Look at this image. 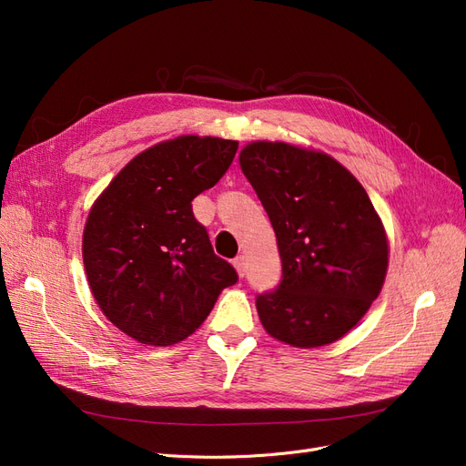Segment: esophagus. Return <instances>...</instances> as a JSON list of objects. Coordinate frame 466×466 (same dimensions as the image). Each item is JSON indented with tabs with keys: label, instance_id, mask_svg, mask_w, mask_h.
<instances>
[{
	"label": "esophagus",
	"instance_id": "obj_1",
	"mask_svg": "<svg viewBox=\"0 0 466 466\" xmlns=\"http://www.w3.org/2000/svg\"><path fill=\"white\" fill-rule=\"evenodd\" d=\"M233 266H235L237 274L241 276V278H245V274H247V258H245L243 255H238V257L233 260Z\"/></svg>",
	"mask_w": 466,
	"mask_h": 466
}]
</instances>
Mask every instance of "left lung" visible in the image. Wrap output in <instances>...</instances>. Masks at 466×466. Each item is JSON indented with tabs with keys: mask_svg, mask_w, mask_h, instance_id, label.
Returning <instances> with one entry per match:
<instances>
[{
	"mask_svg": "<svg viewBox=\"0 0 466 466\" xmlns=\"http://www.w3.org/2000/svg\"><path fill=\"white\" fill-rule=\"evenodd\" d=\"M238 163L276 233L281 281L257 298L266 332L295 348L336 342L383 288L389 243L368 192L330 155L252 142Z\"/></svg>",
	"mask_w": 466,
	"mask_h": 466,
	"instance_id": "obj_1",
	"label": "left lung"
}]
</instances>
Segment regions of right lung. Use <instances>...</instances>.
I'll return each mask as SVG.
<instances>
[{
  "instance_id": "1",
  "label": "right lung",
  "mask_w": 466,
  "mask_h": 466,
  "mask_svg": "<svg viewBox=\"0 0 466 466\" xmlns=\"http://www.w3.org/2000/svg\"><path fill=\"white\" fill-rule=\"evenodd\" d=\"M237 147L211 136L167 139L136 155L93 204L83 229L89 288L134 340H185L238 279L192 214V200L225 175Z\"/></svg>"
}]
</instances>
